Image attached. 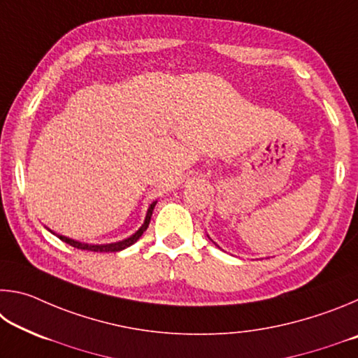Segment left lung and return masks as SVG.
<instances>
[{"label": "left lung", "mask_w": 358, "mask_h": 358, "mask_svg": "<svg viewBox=\"0 0 358 358\" xmlns=\"http://www.w3.org/2000/svg\"><path fill=\"white\" fill-rule=\"evenodd\" d=\"M208 238H210V237H208ZM210 240H211V238H210ZM211 241H213V240H211ZM213 243H215V241H213ZM215 245H216V243H215ZM216 246H217V245H216ZM217 248H220V246H217Z\"/></svg>", "instance_id": "left-lung-1"}]
</instances>
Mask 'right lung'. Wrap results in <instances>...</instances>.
<instances>
[{"mask_svg": "<svg viewBox=\"0 0 358 358\" xmlns=\"http://www.w3.org/2000/svg\"><path fill=\"white\" fill-rule=\"evenodd\" d=\"M156 203H157V201H155V202H151V203H150V207H148V210H147V216H145V221H143L142 226L138 227V230H136L134 234L129 235L128 238L120 240V241H115V243H102V245L83 243V241H78V240H74V238L64 237V235L55 234V232H53V230H50L48 227H47V229L50 230V232H52L53 235H57V237H58L59 240L64 241V243H68V245H71V246H74V248H77V250L93 251V252H118V251H123V250H126V248H129L131 245H134L136 241L142 237L143 232H145V230H147V227H148L150 220H151V215H153V210H155V207H156Z\"/></svg>", "mask_w": 358, "mask_h": 358, "instance_id": "right-lung-1", "label": "right lung"}]
</instances>
